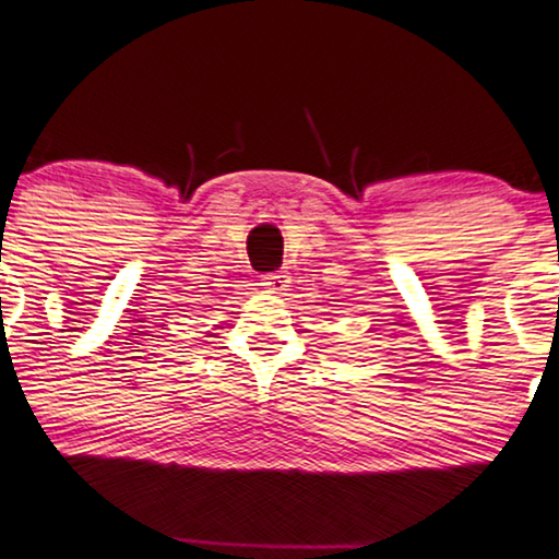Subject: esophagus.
Returning <instances> with one entry per match:
<instances>
[{"label": "esophagus", "instance_id": "obj_1", "mask_svg": "<svg viewBox=\"0 0 559 559\" xmlns=\"http://www.w3.org/2000/svg\"><path fill=\"white\" fill-rule=\"evenodd\" d=\"M290 283L288 271H276V273H265L261 276V286L269 290V294H281V290H286Z\"/></svg>", "mask_w": 559, "mask_h": 559}]
</instances>
